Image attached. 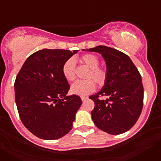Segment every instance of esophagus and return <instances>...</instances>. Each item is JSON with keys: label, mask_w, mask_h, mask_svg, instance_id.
<instances>
[{"label": "esophagus", "mask_w": 161, "mask_h": 161, "mask_svg": "<svg viewBox=\"0 0 161 161\" xmlns=\"http://www.w3.org/2000/svg\"><path fill=\"white\" fill-rule=\"evenodd\" d=\"M80 98H81V100H82V102H84V101H85L86 100V99H87V97H85V96H81L80 97Z\"/></svg>", "instance_id": "obj_1"}]
</instances>
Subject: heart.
<instances>
[{"mask_svg": "<svg viewBox=\"0 0 161 161\" xmlns=\"http://www.w3.org/2000/svg\"><path fill=\"white\" fill-rule=\"evenodd\" d=\"M80 61L89 68L85 78L87 80H76L71 86V92L73 94L87 95L93 93L96 89L95 82L98 85H103L106 79V70L99 67V58L93 54H85L80 58ZM63 76L68 81H72L76 78V62L73 58L67 59L62 68ZM95 82H93L92 80Z\"/></svg>", "mask_w": 161, "mask_h": 161, "instance_id": "obj_1", "label": "heart"}]
</instances>
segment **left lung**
Segmentation results:
<instances>
[{
	"instance_id": "1",
	"label": "left lung",
	"mask_w": 161,
	"mask_h": 161,
	"mask_svg": "<svg viewBox=\"0 0 161 161\" xmlns=\"http://www.w3.org/2000/svg\"><path fill=\"white\" fill-rule=\"evenodd\" d=\"M102 54L106 64L105 85L89 97L95 106L91 112L97 128L119 135L136 124L143 106V87L140 73L128 55L114 48L97 46L87 50ZM107 96L106 100L99 96Z\"/></svg>"
}]
</instances>
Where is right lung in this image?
<instances>
[{
	"label": "right lung",
	"instance_id": "right-lung-1",
	"mask_svg": "<svg viewBox=\"0 0 161 161\" xmlns=\"http://www.w3.org/2000/svg\"><path fill=\"white\" fill-rule=\"evenodd\" d=\"M77 51L42 49L25 61L17 75L14 91L19 117L37 137L57 139L72 128L82 101L67 96L70 85L63 76L65 61Z\"/></svg>",
	"mask_w": 161,
	"mask_h": 161
}]
</instances>
